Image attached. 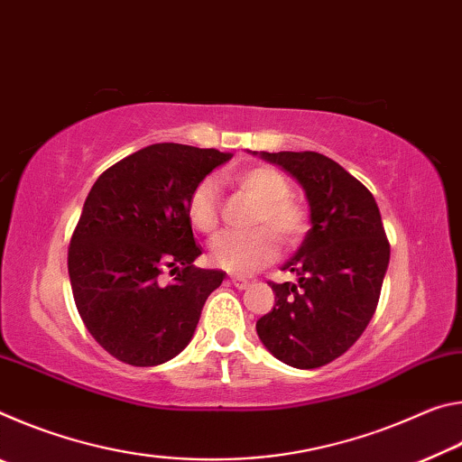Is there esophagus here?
Segmentation results:
<instances>
[{
    "mask_svg": "<svg viewBox=\"0 0 462 462\" xmlns=\"http://www.w3.org/2000/svg\"><path fill=\"white\" fill-rule=\"evenodd\" d=\"M232 283L236 285L238 289H246L250 285V281L245 279V277H232Z\"/></svg>",
    "mask_w": 462,
    "mask_h": 462,
    "instance_id": "34e87169",
    "label": "esophagus"
}]
</instances>
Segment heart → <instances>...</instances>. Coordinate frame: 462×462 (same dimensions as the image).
<instances>
[{
	"mask_svg": "<svg viewBox=\"0 0 462 462\" xmlns=\"http://www.w3.org/2000/svg\"><path fill=\"white\" fill-rule=\"evenodd\" d=\"M230 181L248 191L259 201L254 212L256 228L248 232H224L209 245V261L224 271L248 275L275 259L279 240L293 245L308 228V212L291 198V185L281 171L273 167H253ZM187 220L201 234H212L220 224V183L216 177H203L187 198Z\"/></svg>",
	"mask_w": 462,
	"mask_h": 462,
	"instance_id": "b5f03b06",
	"label": "heart"
}]
</instances>
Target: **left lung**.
Segmentation results:
<instances>
[{
    "label": "left lung",
    "instance_id": "8db88e82",
    "mask_svg": "<svg viewBox=\"0 0 462 462\" xmlns=\"http://www.w3.org/2000/svg\"><path fill=\"white\" fill-rule=\"evenodd\" d=\"M306 189L311 228L273 283L275 306L256 322L269 353L295 369H318L361 338L377 310L389 240L373 193L338 162L311 151L261 152Z\"/></svg>",
    "mask_w": 462,
    "mask_h": 462
}]
</instances>
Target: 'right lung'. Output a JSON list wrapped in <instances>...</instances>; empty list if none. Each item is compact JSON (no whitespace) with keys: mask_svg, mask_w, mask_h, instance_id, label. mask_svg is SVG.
I'll use <instances>...</instances> for the list:
<instances>
[{"mask_svg":"<svg viewBox=\"0 0 462 462\" xmlns=\"http://www.w3.org/2000/svg\"><path fill=\"white\" fill-rule=\"evenodd\" d=\"M230 156L151 144L93 183L69 245V279L85 328L118 361L154 366L177 356L222 285L224 271L193 264L201 248L185 206L193 187Z\"/></svg>","mask_w":462,"mask_h":462,"instance_id":"add662e5","label":"right lung"}]
</instances>
